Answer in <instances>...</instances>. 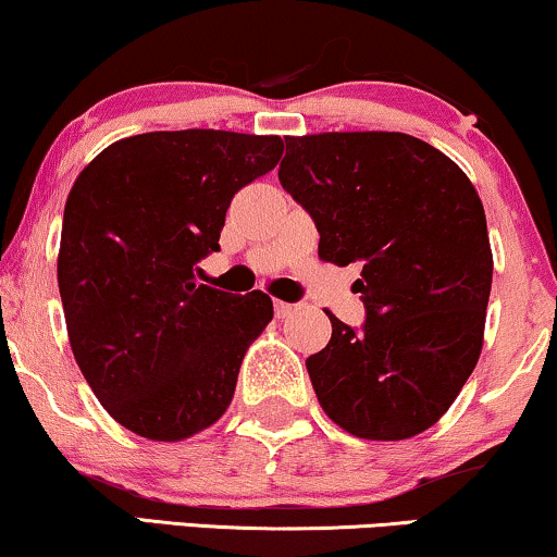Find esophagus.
<instances>
[{
    "mask_svg": "<svg viewBox=\"0 0 557 557\" xmlns=\"http://www.w3.org/2000/svg\"><path fill=\"white\" fill-rule=\"evenodd\" d=\"M273 309H276V317L278 320H286V317H292V314H296V305H288V301H273Z\"/></svg>",
    "mask_w": 557,
    "mask_h": 557,
    "instance_id": "1",
    "label": "esophagus"
}]
</instances>
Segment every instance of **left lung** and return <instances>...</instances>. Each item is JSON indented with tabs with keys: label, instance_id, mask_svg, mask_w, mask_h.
Returning <instances> with one entry per match:
<instances>
[{
	"label": "left lung",
	"instance_id": "1",
	"mask_svg": "<svg viewBox=\"0 0 557 557\" xmlns=\"http://www.w3.org/2000/svg\"><path fill=\"white\" fill-rule=\"evenodd\" d=\"M278 182L314 220L322 261L363 263L366 322L330 314L327 348L307 358L322 409L356 437L420 435L481 356L494 258L473 184L404 133L286 137Z\"/></svg>",
	"mask_w": 557,
	"mask_h": 557
}]
</instances>
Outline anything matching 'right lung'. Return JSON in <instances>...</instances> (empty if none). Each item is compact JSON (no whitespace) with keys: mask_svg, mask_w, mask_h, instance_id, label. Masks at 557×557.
Listing matches in <instances>:
<instances>
[{"mask_svg":"<svg viewBox=\"0 0 557 557\" xmlns=\"http://www.w3.org/2000/svg\"><path fill=\"white\" fill-rule=\"evenodd\" d=\"M284 153L278 135L143 133L102 150L63 209L58 288L86 384L122 428L184 440L225 414L263 292L197 284L230 201Z\"/></svg>","mask_w":557,"mask_h":557,"instance_id":"obj_1","label":"right lung"}]
</instances>
